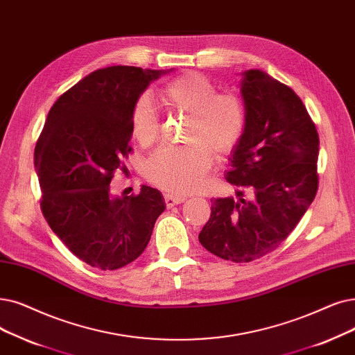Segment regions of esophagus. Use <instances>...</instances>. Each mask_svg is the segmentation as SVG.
<instances>
[{
  "label": "esophagus",
  "mask_w": 355,
  "mask_h": 355,
  "mask_svg": "<svg viewBox=\"0 0 355 355\" xmlns=\"http://www.w3.org/2000/svg\"><path fill=\"white\" fill-rule=\"evenodd\" d=\"M164 200H165L166 207L169 209V207H174V206H177V205L184 203V200H186V197H178V196H173V194H165Z\"/></svg>",
  "instance_id": "1"
}]
</instances>
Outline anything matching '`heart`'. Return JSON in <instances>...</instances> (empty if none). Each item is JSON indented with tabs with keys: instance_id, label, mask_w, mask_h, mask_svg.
Listing matches in <instances>:
<instances>
[{
	"instance_id": "heart-1",
	"label": "heart",
	"mask_w": 355,
	"mask_h": 355,
	"mask_svg": "<svg viewBox=\"0 0 355 355\" xmlns=\"http://www.w3.org/2000/svg\"><path fill=\"white\" fill-rule=\"evenodd\" d=\"M168 112L189 114L184 128L186 145L164 146L145 162L144 175L153 186L171 194L196 190L211 166V155L223 159L239 145L246 128L242 100L216 87L197 72H186L159 89ZM132 135L137 144L150 146L159 137L161 120L153 104L142 97L133 105Z\"/></svg>"
}]
</instances>
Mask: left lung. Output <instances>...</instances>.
<instances>
[{
    "label": "left lung",
    "mask_w": 355,
    "mask_h": 355,
    "mask_svg": "<svg viewBox=\"0 0 355 355\" xmlns=\"http://www.w3.org/2000/svg\"><path fill=\"white\" fill-rule=\"evenodd\" d=\"M246 128L226 181L235 194L213 200L198 241L216 257L250 263L293 232L318 191L319 135L303 101L267 72H243Z\"/></svg>",
    "instance_id": "1"
}]
</instances>
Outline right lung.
<instances>
[{
	"mask_svg": "<svg viewBox=\"0 0 355 355\" xmlns=\"http://www.w3.org/2000/svg\"><path fill=\"white\" fill-rule=\"evenodd\" d=\"M164 71L109 67L87 75L60 96L35 148L46 222L67 248L100 270H117L139 257L165 210L161 191L110 194L116 169L132 152L133 105Z\"/></svg>",
	"mask_w": 355,
	"mask_h": 355,
	"instance_id": "1",
	"label": "right lung"
}]
</instances>
